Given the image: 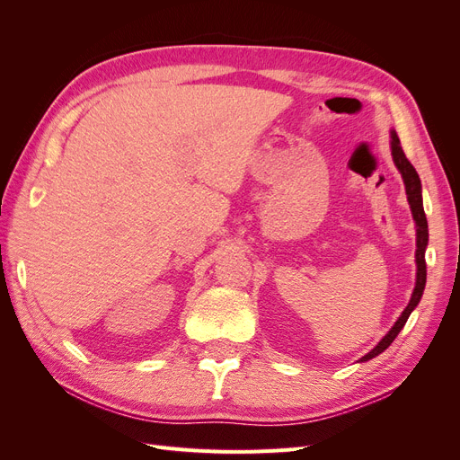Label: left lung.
<instances>
[{"label":"left lung","instance_id":"1","mask_svg":"<svg viewBox=\"0 0 460 460\" xmlns=\"http://www.w3.org/2000/svg\"><path fill=\"white\" fill-rule=\"evenodd\" d=\"M392 134V157L394 163L397 166V171L401 172L402 178V184H405V191H407V201L411 205V213L414 218V228H416V252H414V261H416V282H414V289H412V296L411 301L405 307V311L401 313V316L395 320V324L392 326L385 336L378 341V345L374 347L372 351H368L363 358H360V363H365V360H370L374 357H378L380 353H384L392 341L397 338V333L405 326L407 318L411 316V313L416 309V305L420 303L422 294H424V286H426V247H428V220H426V213H424V205H422V184H420V178L419 172L414 171V166L409 163V159L405 157V153H402L401 142L397 137L395 130H389Z\"/></svg>","mask_w":460,"mask_h":460}]
</instances>
